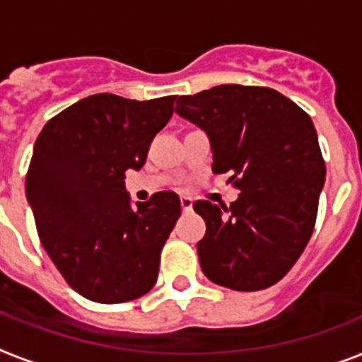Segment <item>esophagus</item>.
Segmentation results:
<instances>
[{"mask_svg": "<svg viewBox=\"0 0 362 362\" xmlns=\"http://www.w3.org/2000/svg\"><path fill=\"white\" fill-rule=\"evenodd\" d=\"M181 209H183L185 213H187V211H192V199L187 198V196H181Z\"/></svg>", "mask_w": 362, "mask_h": 362, "instance_id": "esophagus-1", "label": "esophagus"}]
</instances>
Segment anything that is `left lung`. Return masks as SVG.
Listing matches in <instances>:
<instances>
[{"label":"left lung","instance_id":"left-lung-1","mask_svg":"<svg viewBox=\"0 0 362 362\" xmlns=\"http://www.w3.org/2000/svg\"><path fill=\"white\" fill-rule=\"evenodd\" d=\"M175 112L207 134L213 172L240 190L229 207L194 203L207 223L198 242L203 274L233 291L268 288L315 228L325 164L313 120L277 90L242 85L181 95Z\"/></svg>","mask_w":362,"mask_h":362}]
</instances>
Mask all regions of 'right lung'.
I'll list each match as a JSON object with an SVG mask.
<instances>
[{
	"mask_svg": "<svg viewBox=\"0 0 362 362\" xmlns=\"http://www.w3.org/2000/svg\"><path fill=\"white\" fill-rule=\"evenodd\" d=\"M174 101L88 95L47 122L35 142L27 203L46 253L86 300L122 303L157 281L181 202L174 192H157L133 205L124 179L144 166Z\"/></svg>",
	"mask_w": 362,
	"mask_h": 362,
	"instance_id": "obj_1",
	"label": "right lung"
}]
</instances>
